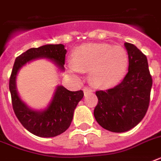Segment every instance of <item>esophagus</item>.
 <instances>
[{"label":"esophagus","mask_w":161,"mask_h":161,"mask_svg":"<svg viewBox=\"0 0 161 161\" xmlns=\"http://www.w3.org/2000/svg\"><path fill=\"white\" fill-rule=\"evenodd\" d=\"M83 92H84V93H91V92H92V90H91L90 88H83Z\"/></svg>","instance_id":"esophagus-1"}]
</instances>
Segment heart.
I'll use <instances>...</instances> for the list:
<instances>
[{"mask_svg":"<svg viewBox=\"0 0 161 161\" xmlns=\"http://www.w3.org/2000/svg\"><path fill=\"white\" fill-rule=\"evenodd\" d=\"M129 56L123 47L108 43L85 44L73 53V71H88L91 83L108 88L122 80L127 72Z\"/></svg>","mask_w":161,"mask_h":161,"instance_id":"obj_1","label":"heart"}]
</instances>
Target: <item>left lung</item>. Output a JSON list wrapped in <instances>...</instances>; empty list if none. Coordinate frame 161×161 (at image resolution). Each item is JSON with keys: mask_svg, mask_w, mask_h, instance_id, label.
Returning <instances> with one entry per match:
<instances>
[{"mask_svg": "<svg viewBox=\"0 0 161 161\" xmlns=\"http://www.w3.org/2000/svg\"><path fill=\"white\" fill-rule=\"evenodd\" d=\"M129 71L119 84L96 92L98 103L94 118L103 129L114 133L135 127L147 112L152 87L147 58L131 43L125 42Z\"/></svg>", "mask_w": 161, "mask_h": 161, "instance_id": "obj_1", "label": "left lung"}]
</instances>
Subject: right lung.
I'll return each mask as SVG.
<instances>
[{
  "instance_id": "1",
  "label": "right lung",
  "mask_w": 161,
  "mask_h": 161,
  "mask_svg": "<svg viewBox=\"0 0 161 161\" xmlns=\"http://www.w3.org/2000/svg\"><path fill=\"white\" fill-rule=\"evenodd\" d=\"M66 53L67 50L63 44H47L28 49L17 57L14 63L9 82L14 112L23 127L39 137H55L68 130L73 120L74 110L83 98V92H72L58 85L45 108L33 109L20 98L16 88V77L20 69L26 63L40 58L48 59L60 72H64Z\"/></svg>"
}]
</instances>
